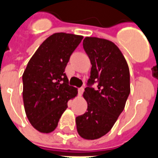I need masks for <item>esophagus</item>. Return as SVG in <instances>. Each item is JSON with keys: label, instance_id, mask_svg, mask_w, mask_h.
Segmentation results:
<instances>
[{"label": "esophagus", "instance_id": "1", "mask_svg": "<svg viewBox=\"0 0 158 158\" xmlns=\"http://www.w3.org/2000/svg\"><path fill=\"white\" fill-rule=\"evenodd\" d=\"M84 90H85V89L83 88V87H81V88L79 89V96H81V95H82V94L84 93Z\"/></svg>", "mask_w": 158, "mask_h": 158}]
</instances>
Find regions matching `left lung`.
Wrapping results in <instances>:
<instances>
[{
    "label": "left lung",
    "mask_w": 158,
    "mask_h": 158,
    "mask_svg": "<svg viewBox=\"0 0 158 158\" xmlns=\"http://www.w3.org/2000/svg\"><path fill=\"white\" fill-rule=\"evenodd\" d=\"M83 47L92 64L88 84L98 85L85 89L88 108L76 117V127L82 138L95 140L111 130L123 111L131 91L130 71L121 51L111 41L86 37Z\"/></svg>",
    "instance_id": "1"
}]
</instances>
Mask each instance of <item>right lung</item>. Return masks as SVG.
<instances>
[{
  "label": "right lung",
  "instance_id": "1",
  "mask_svg": "<svg viewBox=\"0 0 158 158\" xmlns=\"http://www.w3.org/2000/svg\"><path fill=\"white\" fill-rule=\"evenodd\" d=\"M83 36L57 32L47 38L29 60L23 74L26 115L35 129L53 131L68 107L78 94L64 73L70 55Z\"/></svg>",
  "mask_w": 158,
  "mask_h": 158
}]
</instances>
